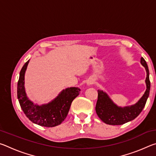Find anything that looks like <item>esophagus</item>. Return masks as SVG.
Masks as SVG:
<instances>
[{
  "label": "esophagus",
  "mask_w": 156,
  "mask_h": 156,
  "mask_svg": "<svg viewBox=\"0 0 156 156\" xmlns=\"http://www.w3.org/2000/svg\"><path fill=\"white\" fill-rule=\"evenodd\" d=\"M93 84V82H92L91 80H89L87 82V85H90V84Z\"/></svg>",
  "instance_id": "1"
}]
</instances>
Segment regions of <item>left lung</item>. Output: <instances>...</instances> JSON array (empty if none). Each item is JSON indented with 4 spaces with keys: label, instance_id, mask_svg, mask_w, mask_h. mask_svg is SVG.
I'll return each mask as SVG.
<instances>
[{
    "label": "left lung",
    "instance_id": "8db88e82",
    "mask_svg": "<svg viewBox=\"0 0 156 156\" xmlns=\"http://www.w3.org/2000/svg\"><path fill=\"white\" fill-rule=\"evenodd\" d=\"M140 63L147 72L145 80L147 89L142 98L136 104L124 107H118L111 100L109 96L102 90H98V100L96 105V112L102 122L110 125H120L135 119L144 109L149 95L150 80L149 71L147 62L141 58Z\"/></svg>",
    "mask_w": 156,
    "mask_h": 156
}]
</instances>
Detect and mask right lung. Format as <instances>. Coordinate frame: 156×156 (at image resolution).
Here are the masks:
<instances>
[{"mask_svg":"<svg viewBox=\"0 0 156 156\" xmlns=\"http://www.w3.org/2000/svg\"><path fill=\"white\" fill-rule=\"evenodd\" d=\"M29 62L30 60L21 69L18 81L17 96L21 109L29 120L36 125L46 127L59 125L67 117L72 102L78 96L80 89L78 87L67 88L49 103L41 106L34 104L27 98L25 89V73Z\"/></svg>","mask_w":156,"mask_h":156,"instance_id":"obj_1","label":"right lung"}]
</instances>
